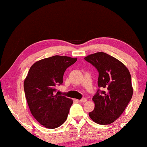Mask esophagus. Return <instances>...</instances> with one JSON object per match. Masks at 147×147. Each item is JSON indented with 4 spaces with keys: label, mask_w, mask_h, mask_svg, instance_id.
I'll use <instances>...</instances> for the list:
<instances>
[{
    "label": "esophagus",
    "mask_w": 147,
    "mask_h": 147,
    "mask_svg": "<svg viewBox=\"0 0 147 147\" xmlns=\"http://www.w3.org/2000/svg\"><path fill=\"white\" fill-rule=\"evenodd\" d=\"M80 102H82V103H84V102H87V99H86V98H83V99L80 100Z\"/></svg>",
    "instance_id": "esophagus-1"
}]
</instances>
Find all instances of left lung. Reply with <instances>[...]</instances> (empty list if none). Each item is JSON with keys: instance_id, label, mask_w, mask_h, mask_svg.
<instances>
[{"instance_id": "left-lung-1", "label": "left lung", "mask_w": 147, "mask_h": 147, "mask_svg": "<svg viewBox=\"0 0 147 147\" xmlns=\"http://www.w3.org/2000/svg\"><path fill=\"white\" fill-rule=\"evenodd\" d=\"M84 59L92 63L99 72L98 90L92 100L95 106L89 112L96 123L107 125L114 122L123 113L131 100L133 88L129 70L123 63L104 52L90 54Z\"/></svg>"}]
</instances>
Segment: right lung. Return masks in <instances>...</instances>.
I'll use <instances>...</instances> for the list:
<instances>
[{
	"label": "right lung",
	"instance_id": "add662e5",
	"mask_svg": "<svg viewBox=\"0 0 147 147\" xmlns=\"http://www.w3.org/2000/svg\"><path fill=\"white\" fill-rule=\"evenodd\" d=\"M77 58L54 55L34 63L24 81V90L33 117L47 128H55L67 119L73 100L55 94V86L63 83L66 69Z\"/></svg>",
	"mask_w": 147,
	"mask_h": 147
}]
</instances>
